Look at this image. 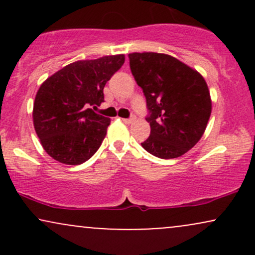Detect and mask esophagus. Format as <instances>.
<instances>
[{"label":"esophagus","instance_id":"obj_1","mask_svg":"<svg viewBox=\"0 0 255 255\" xmlns=\"http://www.w3.org/2000/svg\"><path fill=\"white\" fill-rule=\"evenodd\" d=\"M134 120H135V118H134V116H131V118H129V119H122V121L125 122V124H133L134 122Z\"/></svg>","mask_w":255,"mask_h":255}]
</instances>
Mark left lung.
<instances>
[{"label": "left lung", "instance_id": "1", "mask_svg": "<svg viewBox=\"0 0 255 255\" xmlns=\"http://www.w3.org/2000/svg\"><path fill=\"white\" fill-rule=\"evenodd\" d=\"M128 57L146 98V121L151 127L141 146L162 159L182 156L203 136L211 115L206 81L170 55L133 52Z\"/></svg>", "mask_w": 255, "mask_h": 255}]
</instances>
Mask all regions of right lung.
Segmentation results:
<instances>
[{"label": "right lung", "mask_w": 255, "mask_h": 255, "mask_svg": "<svg viewBox=\"0 0 255 255\" xmlns=\"http://www.w3.org/2000/svg\"><path fill=\"white\" fill-rule=\"evenodd\" d=\"M125 63V55L68 64L40 85L33 125L46 153L57 162L79 165L97 152L110 119L95 113L104 102V86Z\"/></svg>", "instance_id": "obj_1"}]
</instances>
